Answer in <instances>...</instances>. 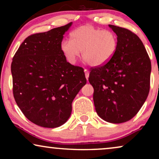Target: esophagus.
<instances>
[{
  "instance_id": "34e87169",
  "label": "esophagus",
  "mask_w": 159,
  "mask_h": 159,
  "mask_svg": "<svg viewBox=\"0 0 159 159\" xmlns=\"http://www.w3.org/2000/svg\"><path fill=\"white\" fill-rule=\"evenodd\" d=\"M84 75H85V77H86V79L87 80H88V77H89V71L88 70V69H84Z\"/></svg>"
}]
</instances>
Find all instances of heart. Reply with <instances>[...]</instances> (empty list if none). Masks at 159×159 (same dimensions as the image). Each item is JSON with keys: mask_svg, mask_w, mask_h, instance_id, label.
Wrapping results in <instances>:
<instances>
[{"mask_svg": "<svg viewBox=\"0 0 159 159\" xmlns=\"http://www.w3.org/2000/svg\"><path fill=\"white\" fill-rule=\"evenodd\" d=\"M70 40L61 43V51L71 64H75L82 51V58L93 66H101L113 58L118 48V37L114 32L84 25L69 34Z\"/></svg>", "mask_w": 159, "mask_h": 159, "instance_id": "b5f03b06", "label": "heart"}]
</instances>
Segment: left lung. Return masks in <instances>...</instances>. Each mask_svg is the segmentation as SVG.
I'll use <instances>...</instances> for the list:
<instances>
[{"mask_svg": "<svg viewBox=\"0 0 159 159\" xmlns=\"http://www.w3.org/2000/svg\"><path fill=\"white\" fill-rule=\"evenodd\" d=\"M108 26L118 37V48L108 63L91 68L88 80L94 88L98 115L119 124L133 118L146 101L151 63L138 35L125 28Z\"/></svg>", "mask_w": 159, "mask_h": 159, "instance_id": "8db88e82", "label": "left lung"}]
</instances>
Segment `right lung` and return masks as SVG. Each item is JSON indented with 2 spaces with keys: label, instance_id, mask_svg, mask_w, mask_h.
<instances>
[{
  "label": "right lung",
  "instance_id": "1",
  "mask_svg": "<svg viewBox=\"0 0 159 159\" xmlns=\"http://www.w3.org/2000/svg\"><path fill=\"white\" fill-rule=\"evenodd\" d=\"M72 22L27 37L11 63L13 94L32 123L55 128L68 120L73 100L87 80L84 69L66 61L61 51Z\"/></svg>",
  "mask_w": 159,
  "mask_h": 159
}]
</instances>
